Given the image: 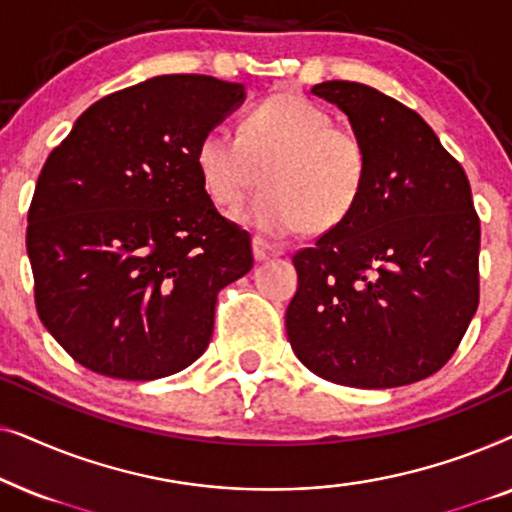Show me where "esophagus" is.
<instances>
[{"instance_id":"34e87169","label":"esophagus","mask_w":512,"mask_h":512,"mask_svg":"<svg viewBox=\"0 0 512 512\" xmlns=\"http://www.w3.org/2000/svg\"><path fill=\"white\" fill-rule=\"evenodd\" d=\"M251 249H254L256 261H268V258H275L282 254V249L275 247V244L265 242L263 237H254V240H251Z\"/></svg>"}]
</instances>
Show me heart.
Segmentation results:
<instances>
[{"instance_id":"obj_1","label":"heart","mask_w":512,"mask_h":512,"mask_svg":"<svg viewBox=\"0 0 512 512\" xmlns=\"http://www.w3.org/2000/svg\"><path fill=\"white\" fill-rule=\"evenodd\" d=\"M195 158L209 198L223 209H237L265 181L242 216L275 235L338 228L368 184L363 137L298 93L258 102L240 135L207 130Z\"/></svg>"}]
</instances>
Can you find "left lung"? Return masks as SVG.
Returning <instances> with one entry per match:
<instances>
[{"mask_svg": "<svg viewBox=\"0 0 512 512\" xmlns=\"http://www.w3.org/2000/svg\"><path fill=\"white\" fill-rule=\"evenodd\" d=\"M314 95L368 149V184L345 223L293 254L286 335L328 382L389 389L445 366L480 300V219L468 177L417 111L354 81Z\"/></svg>", "mask_w": 512, "mask_h": 512, "instance_id": "1", "label": "left lung"}]
</instances>
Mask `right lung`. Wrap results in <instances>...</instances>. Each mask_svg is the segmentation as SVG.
I'll return each mask as SVG.
<instances>
[{
    "mask_svg": "<svg viewBox=\"0 0 512 512\" xmlns=\"http://www.w3.org/2000/svg\"><path fill=\"white\" fill-rule=\"evenodd\" d=\"M242 100V83L153 76L83 111L41 167L27 212L34 303L93 373L144 382L191 366L219 291L254 265L195 158Z\"/></svg>",
    "mask_w": 512,
    "mask_h": 512,
    "instance_id": "right-lung-1",
    "label": "right lung"
}]
</instances>
